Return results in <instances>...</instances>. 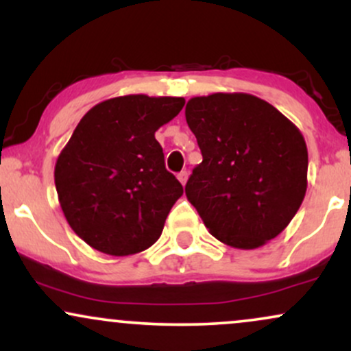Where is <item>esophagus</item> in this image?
I'll use <instances>...</instances> for the list:
<instances>
[{"label":"esophagus","instance_id":"1","mask_svg":"<svg viewBox=\"0 0 351 351\" xmlns=\"http://www.w3.org/2000/svg\"><path fill=\"white\" fill-rule=\"evenodd\" d=\"M178 180H180L181 184L186 183V180H188V171H180V173H178Z\"/></svg>","mask_w":351,"mask_h":351}]
</instances>
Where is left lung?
<instances>
[{
  "mask_svg": "<svg viewBox=\"0 0 351 351\" xmlns=\"http://www.w3.org/2000/svg\"><path fill=\"white\" fill-rule=\"evenodd\" d=\"M184 115L203 155L184 191L209 232L237 249L279 236L307 191L308 153L299 128L249 94L193 97Z\"/></svg>",
  "mask_w": 351,
  "mask_h": 351,
  "instance_id": "left-lung-1",
  "label": "left lung"
}]
</instances>
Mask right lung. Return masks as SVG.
Here are the masks:
<instances>
[{
	"label": "right lung",
	"mask_w": 351,
	"mask_h": 351,
	"mask_svg": "<svg viewBox=\"0 0 351 351\" xmlns=\"http://www.w3.org/2000/svg\"><path fill=\"white\" fill-rule=\"evenodd\" d=\"M183 97L123 95L82 117L56 162L54 181L69 226L90 247L130 256L156 243L183 186L165 168L155 132Z\"/></svg>",
	"instance_id": "1"
}]
</instances>
